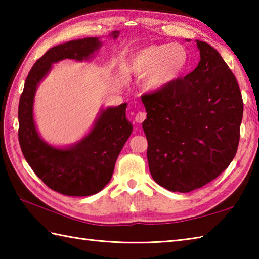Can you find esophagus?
Instances as JSON below:
<instances>
[{"label":"esophagus","instance_id":"esophagus-1","mask_svg":"<svg viewBox=\"0 0 259 259\" xmlns=\"http://www.w3.org/2000/svg\"><path fill=\"white\" fill-rule=\"evenodd\" d=\"M146 118H147V113H146V112H144V111H139L138 113L136 114V118H135V120H136V122L141 123V122H144Z\"/></svg>","mask_w":259,"mask_h":259}]
</instances>
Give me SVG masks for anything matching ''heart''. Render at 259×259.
Instances as JSON below:
<instances>
[{
	"label": "heart",
	"instance_id": "heart-1",
	"mask_svg": "<svg viewBox=\"0 0 259 259\" xmlns=\"http://www.w3.org/2000/svg\"><path fill=\"white\" fill-rule=\"evenodd\" d=\"M188 64V54L179 45H151L130 57L126 69L139 78L147 76L145 89L159 92L177 81Z\"/></svg>",
	"mask_w": 259,
	"mask_h": 259
}]
</instances>
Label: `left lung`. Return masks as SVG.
<instances>
[{
	"mask_svg": "<svg viewBox=\"0 0 259 259\" xmlns=\"http://www.w3.org/2000/svg\"><path fill=\"white\" fill-rule=\"evenodd\" d=\"M196 42L197 68L167 89L141 97L150 174L170 191L189 192L217 178L239 142L244 104L237 81L216 49Z\"/></svg>",
	"mask_w": 259,
	"mask_h": 259,
	"instance_id": "obj_1",
	"label": "left lung"
}]
</instances>
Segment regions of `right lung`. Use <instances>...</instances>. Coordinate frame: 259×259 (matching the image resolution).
Returning <instances> with one entry per match:
<instances>
[{"label":"right lung","mask_w":259,"mask_h":259,"mask_svg":"<svg viewBox=\"0 0 259 259\" xmlns=\"http://www.w3.org/2000/svg\"><path fill=\"white\" fill-rule=\"evenodd\" d=\"M119 31L108 35L115 40ZM103 45L100 37H84L61 43L48 50L33 65L19 103V141L26 162L49 188L65 196H91L111 180L119 153L133 133L125 117L128 103L101 108L93 125L72 145L48 144L34 120V98L38 84L62 60L90 61Z\"/></svg>","instance_id":"right-lung-1"}]
</instances>
